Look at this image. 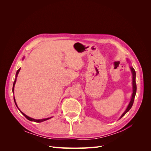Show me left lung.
Returning a JSON list of instances; mask_svg holds the SVG:
<instances>
[{"instance_id":"left-lung-1","label":"left lung","mask_w":151,"mask_h":151,"mask_svg":"<svg viewBox=\"0 0 151 151\" xmlns=\"http://www.w3.org/2000/svg\"><path fill=\"white\" fill-rule=\"evenodd\" d=\"M127 61L130 63V62L129 61V60H128V59H127ZM130 70L132 72V90H133V93H132V97H131L130 101V103H129V105H128V106L126 108L125 111L123 112L122 115L120 116L119 119H120L121 118H122L123 116H124L125 114L131 109L132 105H133V103H134V98H135V94H136V91H137V85H136V83H135L136 73H135V71L134 70V68L132 67V66L130 67Z\"/></svg>"}]
</instances>
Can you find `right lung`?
I'll return each mask as SVG.
<instances>
[{
    "instance_id": "add662e5",
    "label": "right lung",
    "mask_w": 151,
    "mask_h": 151,
    "mask_svg": "<svg viewBox=\"0 0 151 151\" xmlns=\"http://www.w3.org/2000/svg\"><path fill=\"white\" fill-rule=\"evenodd\" d=\"M24 58V57H23L22 58V60H23V59ZM20 69H21V68H19V69H18L17 70V72H16V78H15V79H14V83H13V88H12V93H14V86H15V84H16V80H17V75H18V74H19V71H20ZM14 103H15V104H16V106H17V108L19 109V110L21 111V113L22 114V115H23L28 120H29V121H32V122H37V123H40V122H44V121H46V120H49L50 118H52L53 116H51V117H49V118H43V119H38V120H37V119H35V118H31V117H29V116H27L26 115H25V114L24 113H22L20 109H19V108H18V106H17V103H16V99H15V98H14Z\"/></svg>"
}]
</instances>
